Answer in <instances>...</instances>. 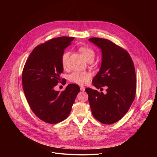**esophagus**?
<instances>
[{
	"instance_id": "1",
	"label": "esophagus",
	"mask_w": 157,
	"mask_h": 157,
	"mask_svg": "<svg viewBox=\"0 0 157 157\" xmlns=\"http://www.w3.org/2000/svg\"><path fill=\"white\" fill-rule=\"evenodd\" d=\"M80 89H81V91H84L85 90V88H84V87H83V86H80Z\"/></svg>"
}]
</instances>
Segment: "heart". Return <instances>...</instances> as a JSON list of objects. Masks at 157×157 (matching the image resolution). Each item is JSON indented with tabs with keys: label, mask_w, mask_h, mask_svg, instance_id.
I'll return each instance as SVG.
<instances>
[{
	"label": "heart",
	"mask_w": 157,
	"mask_h": 157,
	"mask_svg": "<svg viewBox=\"0 0 157 157\" xmlns=\"http://www.w3.org/2000/svg\"><path fill=\"white\" fill-rule=\"evenodd\" d=\"M79 51L83 55L86 61H93L95 57L94 50L87 47H81L79 48ZM70 53L68 51L64 52L61 58V61L63 68L66 69L68 66V60ZM92 76V73L89 71H75L69 76V79L71 82L79 84L85 85L90 81Z\"/></svg>",
	"instance_id": "heart-1"
}]
</instances>
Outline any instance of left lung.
<instances>
[{"label":"left lung","instance_id":"8db88e82","mask_svg":"<svg viewBox=\"0 0 157 157\" xmlns=\"http://www.w3.org/2000/svg\"><path fill=\"white\" fill-rule=\"evenodd\" d=\"M102 51V64L93 80L99 89L107 86V93L86 88L89 103L94 118L104 124L121 120L130 109L136 93V75L128 53L107 39L91 38Z\"/></svg>","mask_w":157,"mask_h":157}]
</instances>
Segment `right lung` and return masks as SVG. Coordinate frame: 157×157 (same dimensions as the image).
Returning <instances> with one entry per match:
<instances>
[{
	"instance_id": "add662e5",
	"label": "right lung",
	"mask_w": 157,
	"mask_h": 157,
	"mask_svg": "<svg viewBox=\"0 0 157 157\" xmlns=\"http://www.w3.org/2000/svg\"><path fill=\"white\" fill-rule=\"evenodd\" d=\"M74 39L61 36L38 44L22 71L23 89L30 109L40 119L48 124H56L68 117L80 91L79 86L75 84H68L61 92L54 89L63 71L61 55Z\"/></svg>"
}]
</instances>
